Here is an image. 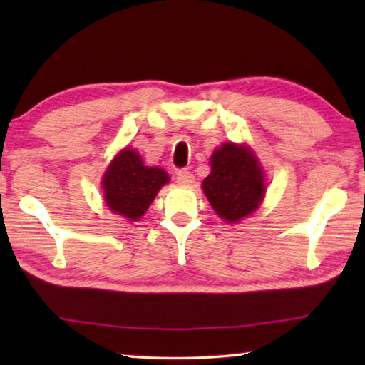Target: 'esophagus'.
<instances>
[{
  "mask_svg": "<svg viewBox=\"0 0 365 365\" xmlns=\"http://www.w3.org/2000/svg\"><path fill=\"white\" fill-rule=\"evenodd\" d=\"M195 177L190 170H178L177 172V183L182 185V187H190L193 183Z\"/></svg>",
  "mask_w": 365,
  "mask_h": 365,
  "instance_id": "obj_1",
  "label": "esophagus"
}]
</instances>
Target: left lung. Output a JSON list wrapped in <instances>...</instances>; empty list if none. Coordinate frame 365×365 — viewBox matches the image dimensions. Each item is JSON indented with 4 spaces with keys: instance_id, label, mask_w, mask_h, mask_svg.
Returning a JSON list of instances; mask_svg holds the SVG:
<instances>
[{
    "instance_id": "8db88e82",
    "label": "left lung",
    "mask_w": 365,
    "mask_h": 365,
    "mask_svg": "<svg viewBox=\"0 0 365 365\" xmlns=\"http://www.w3.org/2000/svg\"><path fill=\"white\" fill-rule=\"evenodd\" d=\"M202 191L212 209L225 222H240L261 206L265 180L261 164L250 146L224 143L211 156V174Z\"/></svg>"
}]
</instances>
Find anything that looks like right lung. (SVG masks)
Segmentation results:
<instances>
[{"instance_id":"1","label":"right lung","mask_w":365,"mask_h":365,"mask_svg":"<svg viewBox=\"0 0 365 365\" xmlns=\"http://www.w3.org/2000/svg\"><path fill=\"white\" fill-rule=\"evenodd\" d=\"M168 182V172L160 168H148L137 151L125 148L110 160L101 185L104 201L110 211L135 222L141 219L158 191Z\"/></svg>"}]
</instances>
